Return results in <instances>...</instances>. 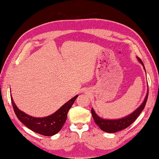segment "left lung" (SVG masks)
<instances>
[{
	"mask_svg": "<svg viewBox=\"0 0 159 159\" xmlns=\"http://www.w3.org/2000/svg\"><path fill=\"white\" fill-rule=\"evenodd\" d=\"M137 58L138 60H139V61L142 64V66H143V68L145 71H146V69H145V67L142 61H141L139 57H137ZM148 97V92L146 96V98H145L143 103L141 104L140 107H138L135 111H133V112L130 113V115H128V116H127L126 117L120 118V119H118V120L102 119V118H101L100 117L98 116L95 111H94L93 108H92V115L94 120V121H95L96 124L100 127L101 130L109 133H114L120 130H124L133 124L134 121H135L137 118L139 117L140 113H141V111L144 109L145 106H146Z\"/></svg>",
	"mask_w": 159,
	"mask_h": 159,
	"instance_id": "left-lung-1",
	"label": "left lung"
}]
</instances>
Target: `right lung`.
I'll use <instances>...</instances> for the list:
<instances>
[{
    "label": "right lung",
    "instance_id": "add662e5",
    "mask_svg": "<svg viewBox=\"0 0 159 159\" xmlns=\"http://www.w3.org/2000/svg\"><path fill=\"white\" fill-rule=\"evenodd\" d=\"M78 95L75 96L68 102L57 110L55 113L45 117H34L20 111L14 103L11 95V100L14 112L18 120L23 124L35 133L44 136H52L59 133L65 124L67 113L72 107Z\"/></svg>",
    "mask_w": 159,
    "mask_h": 159
}]
</instances>
